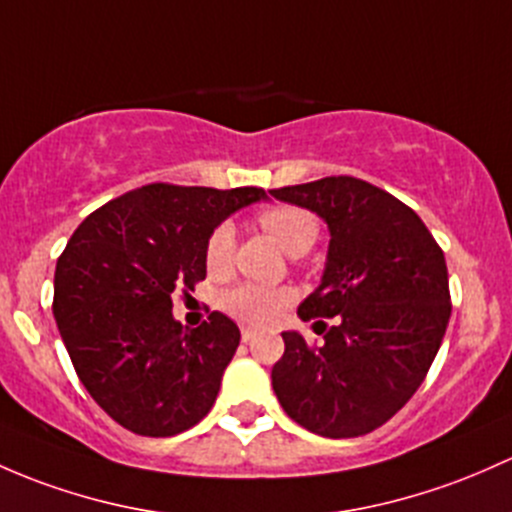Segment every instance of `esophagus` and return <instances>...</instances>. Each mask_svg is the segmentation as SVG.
I'll return each instance as SVG.
<instances>
[{"label":"esophagus","mask_w":512,"mask_h":512,"mask_svg":"<svg viewBox=\"0 0 512 512\" xmlns=\"http://www.w3.org/2000/svg\"><path fill=\"white\" fill-rule=\"evenodd\" d=\"M240 336H242V341H245V343H250V341H252V338H255V336H257V333H255V331H252V328H242V333H240Z\"/></svg>","instance_id":"obj_1"}]
</instances>
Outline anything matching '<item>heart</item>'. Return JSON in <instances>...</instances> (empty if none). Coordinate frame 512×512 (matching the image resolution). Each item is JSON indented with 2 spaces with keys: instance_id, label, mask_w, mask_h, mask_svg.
Instances as JSON below:
<instances>
[{
  "instance_id": "heart-1",
  "label": "heart",
  "mask_w": 512,
  "mask_h": 512,
  "mask_svg": "<svg viewBox=\"0 0 512 512\" xmlns=\"http://www.w3.org/2000/svg\"><path fill=\"white\" fill-rule=\"evenodd\" d=\"M260 225L270 233L289 255H304L319 235V220L314 213L297 206H272L260 213ZM235 250V230L230 223H220L206 242V267L208 272L220 274L230 267ZM289 301V294L282 289L260 287V284H235L220 297V306L235 319L252 326H265L277 319L282 306Z\"/></svg>"
}]
</instances>
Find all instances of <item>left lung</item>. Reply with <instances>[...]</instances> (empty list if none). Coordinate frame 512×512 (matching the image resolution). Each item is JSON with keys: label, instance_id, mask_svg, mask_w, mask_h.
I'll return each mask as SVG.
<instances>
[{"label": "left lung", "instance_id": "left-lung-1", "mask_svg": "<svg viewBox=\"0 0 512 512\" xmlns=\"http://www.w3.org/2000/svg\"><path fill=\"white\" fill-rule=\"evenodd\" d=\"M270 193L316 213L331 233L321 284L297 311L316 319L324 343L282 333L274 395L321 437L373 432L407 405L441 346L451 316L444 252L410 206L368 181L326 176Z\"/></svg>", "mask_w": 512, "mask_h": 512}]
</instances>
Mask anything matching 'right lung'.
I'll return each mask as SVG.
<instances>
[{
  "mask_svg": "<svg viewBox=\"0 0 512 512\" xmlns=\"http://www.w3.org/2000/svg\"><path fill=\"white\" fill-rule=\"evenodd\" d=\"M255 186L149 184L90 213L58 257L53 316L80 383L117 424L174 437L201 422L240 343L213 311L174 319L171 294L206 279V242L230 213L262 201Z\"/></svg>",
  "mask_w": 512,
  "mask_h": 512,
  "instance_id": "1",
  "label": "right lung"
}]
</instances>
